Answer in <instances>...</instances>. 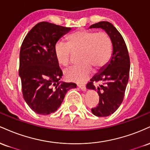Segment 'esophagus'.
<instances>
[{
  "instance_id": "esophagus-1",
  "label": "esophagus",
  "mask_w": 150,
  "mask_h": 150,
  "mask_svg": "<svg viewBox=\"0 0 150 150\" xmlns=\"http://www.w3.org/2000/svg\"><path fill=\"white\" fill-rule=\"evenodd\" d=\"M77 87H79V88H80L81 90H82V91H84V92H85L86 90H87V89H86V87L85 85H77Z\"/></svg>"
}]
</instances>
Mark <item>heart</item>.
Segmentation results:
<instances>
[{"instance_id": "b5f03b06", "label": "heart", "mask_w": 150, "mask_h": 150, "mask_svg": "<svg viewBox=\"0 0 150 150\" xmlns=\"http://www.w3.org/2000/svg\"><path fill=\"white\" fill-rule=\"evenodd\" d=\"M68 44L58 42L54 47L56 61L66 66L70 63L72 51L80 52L79 64L67 68L64 71L65 78L69 81L83 82L89 78L92 68L98 71L104 68L112 54V42L104 32L80 30L70 34Z\"/></svg>"}]
</instances>
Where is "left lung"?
I'll use <instances>...</instances> for the list:
<instances>
[{
  "instance_id": "1",
  "label": "left lung",
  "mask_w": 150,
  "mask_h": 150,
  "mask_svg": "<svg viewBox=\"0 0 150 150\" xmlns=\"http://www.w3.org/2000/svg\"><path fill=\"white\" fill-rule=\"evenodd\" d=\"M91 28L104 30L112 42L113 53L109 62L87 85V89L97 91L99 96V103L97 107L92 108V113L105 117L114 113L123 100L130 73V58L124 39L112 24L99 22L91 25ZM95 82L100 85L95 87Z\"/></svg>"
}]
</instances>
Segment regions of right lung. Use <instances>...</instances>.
<instances>
[{
    "label": "right lung",
    "instance_id": "1",
    "mask_svg": "<svg viewBox=\"0 0 150 150\" xmlns=\"http://www.w3.org/2000/svg\"><path fill=\"white\" fill-rule=\"evenodd\" d=\"M70 27L39 22L27 34L20 52L19 75L23 97L30 108L41 115L54 113L67 92L76 84L61 82L63 72L54 53L56 44Z\"/></svg>",
    "mask_w": 150,
    "mask_h": 150
}]
</instances>
